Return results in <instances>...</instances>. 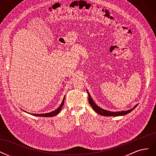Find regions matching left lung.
<instances>
[{
  "label": "left lung",
  "mask_w": 156,
  "mask_h": 156,
  "mask_svg": "<svg viewBox=\"0 0 156 156\" xmlns=\"http://www.w3.org/2000/svg\"><path fill=\"white\" fill-rule=\"evenodd\" d=\"M87 92L88 94V101L90 105H91L92 108L98 114L100 115L101 116H124L126 115L127 114H128L131 111H133L134 108L138 105V104H136V105H135L133 108H131L129 110H127V111H117V112H111L108 110H105L103 109V108H101L99 107L98 105H97L96 104V103L94 101V100H92V98L90 96V94H89L88 91L87 90Z\"/></svg>",
  "instance_id": "8db88e82"
}]
</instances>
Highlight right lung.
<instances>
[{
  "mask_svg": "<svg viewBox=\"0 0 156 156\" xmlns=\"http://www.w3.org/2000/svg\"><path fill=\"white\" fill-rule=\"evenodd\" d=\"M64 99H65V96L63 98V100L62 101V103H61V104L60 105V106L56 108V110L52 111V112H48V113H43V114H34V113H30V112H27L25 111H23L25 112H27L29 113V114H30L31 115H33V116H41V117H52V116H56V115H58V113L60 112L61 109H62V108L64 105Z\"/></svg>",
  "mask_w": 156,
  "mask_h": 156,
  "instance_id": "1",
  "label": "right lung"
}]
</instances>
